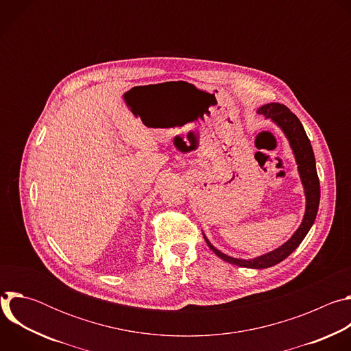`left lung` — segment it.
Listing matches in <instances>:
<instances>
[{
  "label": "left lung",
  "mask_w": 351,
  "mask_h": 351,
  "mask_svg": "<svg viewBox=\"0 0 351 351\" xmlns=\"http://www.w3.org/2000/svg\"><path fill=\"white\" fill-rule=\"evenodd\" d=\"M258 114H264L267 118H271L272 121H275L283 129V132L286 133V136L290 141V145H291L294 156H295V161L298 164V172H300V176H302V182H303V186L306 190V197H307V208H306L304 219H303L302 225H300V228L295 230V233L291 236V239L289 241H286L282 247L276 248L275 252H271L265 256H261L254 260H248V261L225 256L223 253L219 252V250H217L206 237L204 239H206L208 247L223 261L237 265V267L263 269V268L274 267V265L279 264L280 261H283L286 257H289L294 252V250L300 245V243L303 241V239L306 237V234L308 233V230L311 229V226L315 221L318 207H319L321 191H319V179H318L317 168H315L314 152H313L310 138L307 137V133H306L302 122L298 121V118L286 106L279 104V103H269V104L263 106L258 110Z\"/></svg>",
  "instance_id": "1"
}]
</instances>
